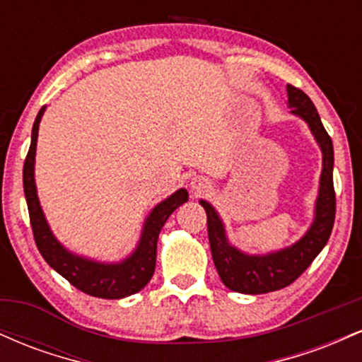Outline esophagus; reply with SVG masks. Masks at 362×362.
<instances>
[{
    "label": "esophagus",
    "mask_w": 362,
    "mask_h": 362,
    "mask_svg": "<svg viewBox=\"0 0 362 362\" xmlns=\"http://www.w3.org/2000/svg\"><path fill=\"white\" fill-rule=\"evenodd\" d=\"M190 189H192L194 194H204V192H207V190L211 189L209 178H206V177H202V175L194 177L192 180H190Z\"/></svg>",
    "instance_id": "obj_1"
}]
</instances>
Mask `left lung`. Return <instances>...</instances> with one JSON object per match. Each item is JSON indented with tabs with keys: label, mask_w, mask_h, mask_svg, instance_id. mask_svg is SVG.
I'll use <instances>...</instances> for the list:
<instances>
[{
	"label": "left lung",
	"mask_w": 362,
	"mask_h": 362,
	"mask_svg": "<svg viewBox=\"0 0 362 362\" xmlns=\"http://www.w3.org/2000/svg\"><path fill=\"white\" fill-rule=\"evenodd\" d=\"M286 90L291 114L308 124L322 151V173L315 202V216L306 233L298 242L281 250L259 255L247 253L230 243L221 216L214 206L204 199L199 201L207 214V233L216 271L228 289L242 294L272 293L296 281L310 267L315 257L323 250L335 221L334 144L308 95L300 88H294L293 85L286 86Z\"/></svg>",
	"instance_id": "8db88e82"
}]
</instances>
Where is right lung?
Segmentation results:
<instances>
[{
  "label": "right lung",
  "mask_w": 362,
  "mask_h": 362,
  "mask_svg": "<svg viewBox=\"0 0 362 362\" xmlns=\"http://www.w3.org/2000/svg\"><path fill=\"white\" fill-rule=\"evenodd\" d=\"M45 112V105L37 114L32 127V141L23 165V192L27 199L28 214H30L32 231L40 255L49 265L69 281L76 289L103 300H120L136 294L155 274L156 243L161 228L167 223L170 214L189 201V192L178 189L165 201L156 204L146 216L141 230L139 242L131 255L120 262H100L88 257L78 255L62 245L52 233L47 219L40 206L35 185V151L39 124Z\"/></svg>",
  "instance_id": "obj_1"
}]
</instances>
